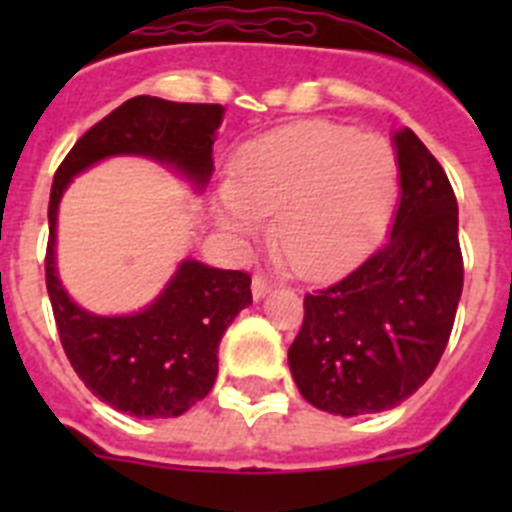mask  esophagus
Listing matches in <instances>:
<instances>
[{
    "instance_id": "1",
    "label": "esophagus",
    "mask_w": 512,
    "mask_h": 512,
    "mask_svg": "<svg viewBox=\"0 0 512 512\" xmlns=\"http://www.w3.org/2000/svg\"><path fill=\"white\" fill-rule=\"evenodd\" d=\"M269 289H271V284L266 282V279L261 277V274H256V277H253V282H251L253 300H264V297L269 295Z\"/></svg>"
}]
</instances>
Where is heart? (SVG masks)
<instances>
[{"instance_id": "heart-1", "label": "heart", "mask_w": 512, "mask_h": 512, "mask_svg": "<svg viewBox=\"0 0 512 512\" xmlns=\"http://www.w3.org/2000/svg\"><path fill=\"white\" fill-rule=\"evenodd\" d=\"M397 194L387 138L336 122H297L251 140L215 192V220L253 238L274 215L271 238L302 277L354 264L384 228Z\"/></svg>"}]
</instances>
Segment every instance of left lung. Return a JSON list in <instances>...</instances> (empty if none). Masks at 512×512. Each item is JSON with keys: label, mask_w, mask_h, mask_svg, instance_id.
Instances as JSON below:
<instances>
[{"label": "left lung", "mask_w": 512, "mask_h": 512, "mask_svg": "<svg viewBox=\"0 0 512 512\" xmlns=\"http://www.w3.org/2000/svg\"><path fill=\"white\" fill-rule=\"evenodd\" d=\"M392 146L400 202L387 241L341 282L305 295L287 354L300 395L343 418L395 408L431 377L464 287L449 176L410 128Z\"/></svg>", "instance_id": "obj_1"}]
</instances>
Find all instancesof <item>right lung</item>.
I'll use <instances>...</instances> for the list:
<instances>
[{"mask_svg": "<svg viewBox=\"0 0 512 512\" xmlns=\"http://www.w3.org/2000/svg\"><path fill=\"white\" fill-rule=\"evenodd\" d=\"M223 112L220 104L133 97L81 135L53 176L45 284L63 351L94 397L135 418H176L212 390L217 346L235 315L251 305V277L184 259L143 310L94 315L71 300L58 277V205L74 176L112 156L151 158L202 192Z\"/></svg>", "mask_w": 512, "mask_h": 512, "instance_id": "obj_1", "label": "right lung"}]
</instances>
